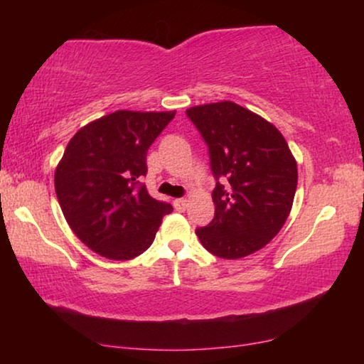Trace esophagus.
Wrapping results in <instances>:
<instances>
[{"label":"esophagus","instance_id":"1","mask_svg":"<svg viewBox=\"0 0 364 364\" xmlns=\"http://www.w3.org/2000/svg\"><path fill=\"white\" fill-rule=\"evenodd\" d=\"M187 205H188L187 198H176V200H173V207H176L177 212H183L187 208Z\"/></svg>","mask_w":364,"mask_h":364}]
</instances>
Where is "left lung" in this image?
I'll list each match as a JSON object with an SVG mask.
<instances>
[{
  "mask_svg": "<svg viewBox=\"0 0 364 364\" xmlns=\"http://www.w3.org/2000/svg\"><path fill=\"white\" fill-rule=\"evenodd\" d=\"M208 146L217 186L215 217L197 228L213 255L235 260L260 250L282 230L296 192V161L282 132L232 101L187 109Z\"/></svg>",
  "mask_w": 364,
  "mask_h": 364,
  "instance_id": "1",
  "label": "left lung"
}]
</instances>
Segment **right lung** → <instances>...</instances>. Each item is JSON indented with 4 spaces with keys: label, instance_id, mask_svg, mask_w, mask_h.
I'll return each instance as SVG.
<instances>
[{
    "label": "right lung",
    "instance_id": "1",
    "mask_svg": "<svg viewBox=\"0 0 364 364\" xmlns=\"http://www.w3.org/2000/svg\"><path fill=\"white\" fill-rule=\"evenodd\" d=\"M176 111H116L86 124L54 172L64 218L76 237L109 260H131L151 247L172 205L149 196L139 178L147 151Z\"/></svg>",
    "mask_w": 364,
    "mask_h": 364
}]
</instances>
